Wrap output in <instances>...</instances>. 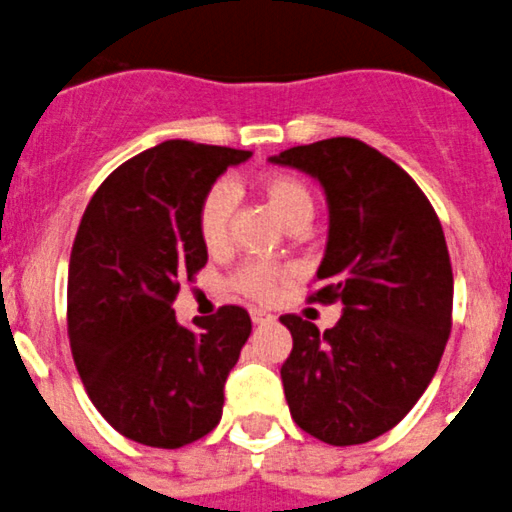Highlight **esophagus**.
<instances>
[{
    "instance_id": "esophagus-1",
    "label": "esophagus",
    "mask_w": 512,
    "mask_h": 512,
    "mask_svg": "<svg viewBox=\"0 0 512 512\" xmlns=\"http://www.w3.org/2000/svg\"><path fill=\"white\" fill-rule=\"evenodd\" d=\"M250 319H252V324L267 326V324H273L275 316L270 311H262V308H250Z\"/></svg>"
}]
</instances>
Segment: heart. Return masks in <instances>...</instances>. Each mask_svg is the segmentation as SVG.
Returning <instances> with one entry per match:
<instances>
[{
  "mask_svg": "<svg viewBox=\"0 0 512 512\" xmlns=\"http://www.w3.org/2000/svg\"><path fill=\"white\" fill-rule=\"evenodd\" d=\"M257 193L267 204L278 211V216L290 229H303L311 224L316 214V199L303 178L293 173H265L255 183ZM234 216V191L229 183L219 181L204 193L199 211H196V229L209 252H222L229 245ZM293 270L285 265L270 262H242L229 275V288L247 298H267L283 280H288Z\"/></svg>",
  "mask_w": 512,
  "mask_h": 512,
  "instance_id": "1",
  "label": "heart"
}]
</instances>
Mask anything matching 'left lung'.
Returning a JSON list of instances; mask_svg holds the SVG:
<instances>
[{
  "label": "left lung",
  "mask_w": 512,
  "mask_h": 512,
  "mask_svg": "<svg viewBox=\"0 0 512 512\" xmlns=\"http://www.w3.org/2000/svg\"><path fill=\"white\" fill-rule=\"evenodd\" d=\"M273 160L324 186L329 245L308 301L344 303L324 334L280 316L293 336L280 367L290 416L326 444H365L403 421L444 354L454 303L444 229L418 183L362 140L331 137Z\"/></svg>",
  "instance_id": "1"
}]
</instances>
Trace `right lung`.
Masks as SVG:
<instances>
[{"label": "right lung", "instance_id": "add662e5", "mask_svg": "<svg viewBox=\"0 0 512 512\" xmlns=\"http://www.w3.org/2000/svg\"><path fill=\"white\" fill-rule=\"evenodd\" d=\"M250 155L160 142L112 170L81 216L68 265L71 354L96 411L137 444L178 449L222 418L250 313L222 306L186 329L170 303L209 260L196 229L204 193Z\"/></svg>", "mask_w": 512, "mask_h": 512}]
</instances>
